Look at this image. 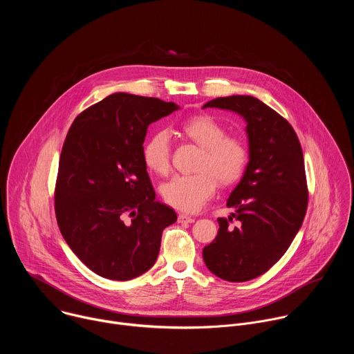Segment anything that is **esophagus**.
Returning a JSON list of instances; mask_svg holds the SVG:
<instances>
[{"mask_svg":"<svg viewBox=\"0 0 354 354\" xmlns=\"http://www.w3.org/2000/svg\"><path fill=\"white\" fill-rule=\"evenodd\" d=\"M178 221H179V223H193V221H194V217L187 216V214H179V216H178Z\"/></svg>","mask_w":354,"mask_h":354,"instance_id":"esophagus-1","label":"esophagus"}]
</instances>
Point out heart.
<instances>
[{"mask_svg": "<svg viewBox=\"0 0 354 354\" xmlns=\"http://www.w3.org/2000/svg\"><path fill=\"white\" fill-rule=\"evenodd\" d=\"M186 137L203 148L197 174L175 175L161 186L167 203L182 212H197L214 196L217 180L221 185L236 182L246 169L249 149L227 129L210 116H194L182 124ZM145 165L158 175L171 168V136L167 130L151 134L142 147Z\"/></svg>", "mask_w": 354, "mask_h": 354, "instance_id": "heart-1", "label": "heart"}]
</instances>
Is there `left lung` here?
<instances>
[{
	"instance_id": "obj_1",
	"label": "left lung",
	"mask_w": 354,
	"mask_h": 354,
	"mask_svg": "<svg viewBox=\"0 0 354 354\" xmlns=\"http://www.w3.org/2000/svg\"><path fill=\"white\" fill-rule=\"evenodd\" d=\"M206 108L238 113L246 122L249 161L218 218L216 239L205 246L206 266L217 277L241 283L268 272L288 249L304 221L308 189L301 144L291 124L249 95L217 97ZM235 218L240 224L231 227Z\"/></svg>"
}]
</instances>
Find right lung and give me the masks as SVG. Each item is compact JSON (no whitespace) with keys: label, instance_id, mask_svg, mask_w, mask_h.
Returning a JSON list of instances; mask_svg holds the SVG:
<instances>
[{"label":"right lung","instance_id":"1","mask_svg":"<svg viewBox=\"0 0 354 354\" xmlns=\"http://www.w3.org/2000/svg\"><path fill=\"white\" fill-rule=\"evenodd\" d=\"M174 102L116 92L73 122L59 162L55 205L63 238L97 276L130 280L156 263L176 213L156 200L142 158L151 123Z\"/></svg>","mask_w":354,"mask_h":354}]
</instances>
